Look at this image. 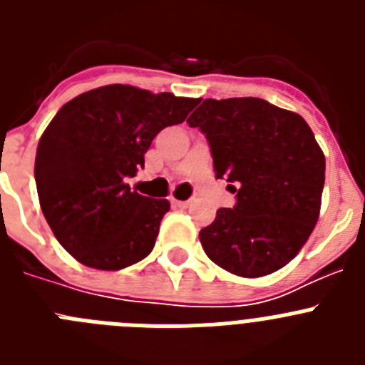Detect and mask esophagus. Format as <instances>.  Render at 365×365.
<instances>
[{
  "instance_id": "1",
  "label": "esophagus",
  "mask_w": 365,
  "mask_h": 365,
  "mask_svg": "<svg viewBox=\"0 0 365 365\" xmlns=\"http://www.w3.org/2000/svg\"><path fill=\"white\" fill-rule=\"evenodd\" d=\"M172 205L175 206V208H188V206L192 205V201H179V199L172 197Z\"/></svg>"
}]
</instances>
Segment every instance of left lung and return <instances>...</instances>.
Listing matches in <instances>:
<instances>
[{
	"label": "left lung",
	"mask_w": 365,
	"mask_h": 365,
	"mask_svg": "<svg viewBox=\"0 0 365 365\" xmlns=\"http://www.w3.org/2000/svg\"><path fill=\"white\" fill-rule=\"evenodd\" d=\"M188 122L206 135L215 177L237 197L199 232L206 256L243 278L285 267L320 217L325 157L307 122L252 96L206 98Z\"/></svg>",
	"instance_id": "left-lung-1"
}]
</instances>
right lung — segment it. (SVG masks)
Masks as SVG:
<instances>
[{
    "instance_id": "obj_1",
    "label": "right lung",
    "mask_w": 365,
    "mask_h": 365,
    "mask_svg": "<svg viewBox=\"0 0 365 365\" xmlns=\"http://www.w3.org/2000/svg\"><path fill=\"white\" fill-rule=\"evenodd\" d=\"M199 98L124 83L96 87L54 115L36 150L41 212L58 243L82 265L120 270L153 250L168 199L131 192L151 140L185 122Z\"/></svg>"
}]
</instances>
